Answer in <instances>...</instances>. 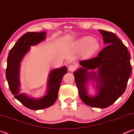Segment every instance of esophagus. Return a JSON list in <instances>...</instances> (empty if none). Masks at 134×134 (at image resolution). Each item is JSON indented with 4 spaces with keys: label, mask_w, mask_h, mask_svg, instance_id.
Instances as JSON below:
<instances>
[{
    "label": "esophagus",
    "mask_w": 134,
    "mask_h": 134,
    "mask_svg": "<svg viewBox=\"0 0 134 134\" xmlns=\"http://www.w3.org/2000/svg\"><path fill=\"white\" fill-rule=\"evenodd\" d=\"M75 69H76V67L75 66V65H70L69 67V70H70V71H74V70H75Z\"/></svg>",
    "instance_id": "34e87169"
}]
</instances>
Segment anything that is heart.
<instances>
[{
  "mask_svg": "<svg viewBox=\"0 0 134 134\" xmlns=\"http://www.w3.org/2000/svg\"><path fill=\"white\" fill-rule=\"evenodd\" d=\"M75 47L79 52L85 51V55L90 57L96 54L99 48V44L91 36H84L77 40L75 43Z\"/></svg>",
  "mask_w": 134,
  "mask_h": 134,
  "instance_id": "obj_1",
  "label": "heart"
}]
</instances>
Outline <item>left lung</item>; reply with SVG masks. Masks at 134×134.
<instances>
[{"label": "left lung", "mask_w": 134, "mask_h": 134, "mask_svg": "<svg viewBox=\"0 0 134 134\" xmlns=\"http://www.w3.org/2000/svg\"><path fill=\"white\" fill-rule=\"evenodd\" d=\"M99 31L107 46L97 57L81 61V67L73 74L81 100L92 107L105 108L125 92L132 69L130 53L122 41L113 33ZM89 82L96 83L94 96H90L87 92Z\"/></svg>", "instance_id": "left-lung-1"}]
</instances>
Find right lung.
Listing matches in <instances>:
<instances>
[{
    "instance_id": "obj_1",
    "label": "right lung",
    "mask_w": 134,
    "mask_h": 134,
    "mask_svg": "<svg viewBox=\"0 0 134 134\" xmlns=\"http://www.w3.org/2000/svg\"><path fill=\"white\" fill-rule=\"evenodd\" d=\"M46 32H28L23 35L10 50L8 57L6 77L10 91L15 98L23 105L33 110L44 109L53 105L58 97L61 82L67 73V69L63 66L53 69L48 74L46 94L42 98H35L25 93L20 94V63L30 49V46L37 45L46 39Z\"/></svg>"
}]
</instances>
